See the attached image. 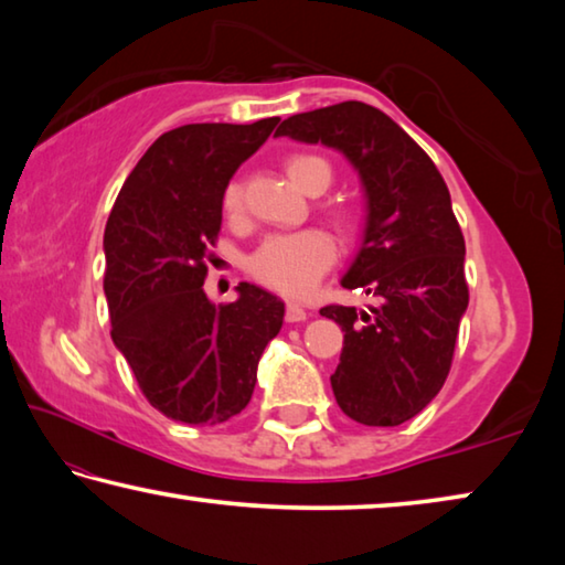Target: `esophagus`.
Wrapping results in <instances>:
<instances>
[{
    "instance_id": "1",
    "label": "esophagus",
    "mask_w": 565,
    "mask_h": 565,
    "mask_svg": "<svg viewBox=\"0 0 565 565\" xmlns=\"http://www.w3.org/2000/svg\"><path fill=\"white\" fill-rule=\"evenodd\" d=\"M306 317H309V311H306L301 303H296V301L286 303V321H289V323H299V321H303Z\"/></svg>"
}]
</instances>
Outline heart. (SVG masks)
I'll return each instance as SVG.
<instances>
[{"instance_id": "1", "label": "heart", "mask_w": 565, "mask_h": 565, "mask_svg": "<svg viewBox=\"0 0 565 565\" xmlns=\"http://www.w3.org/2000/svg\"><path fill=\"white\" fill-rule=\"evenodd\" d=\"M286 174L306 194L311 191H323L331 184V164L311 151H294L284 161ZM224 212L228 218H238L244 214V194L242 186L232 181L224 191ZM331 216L339 224L351 226L353 212L349 206H329ZM337 262V242L323 228H301L291 234H274L264 238L262 246L248 256V271L254 279L269 286V289L281 291L286 296H303L319 284L329 266Z\"/></svg>"}]
</instances>
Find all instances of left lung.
Returning <instances> with one entry per match:
<instances>
[{
  "label": "left lung",
  "instance_id": "obj_1",
  "mask_svg": "<svg viewBox=\"0 0 565 565\" xmlns=\"http://www.w3.org/2000/svg\"><path fill=\"white\" fill-rule=\"evenodd\" d=\"M276 134L321 141L359 169L366 228L341 286L374 294L379 303L321 309L343 331L331 388L356 424H404L441 391L468 306L466 242L446 181L394 119L363 102L294 114Z\"/></svg>",
  "mask_w": 565,
  "mask_h": 565
}]
</instances>
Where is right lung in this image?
Returning <instances> with one entry per match:
<instances>
[{"mask_svg":"<svg viewBox=\"0 0 565 565\" xmlns=\"http://www.w3.org/2000/svg\"><path fill=\"white\" fill-rule=\"evenodd\" d=\"M279 117L186 124L147 149L104 228L111 341L141 394L167 418L216 426L252 401L259 359L284 323V301L242 281L214 306L204 279L222 228L228 179Z\"/></svg>","mask_w":565,"mask_h":565,"instance_id":"obj_1","label":"right lung"}]
</instances>
